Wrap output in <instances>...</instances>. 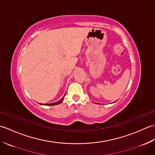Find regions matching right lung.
Listing matches in <instances>:
<instances>
[{"label": "right lung", "instance_id": "obj_1", "mask_svg": "<svg viewBox=\"0 0 155 155\" xmlns=\"http://www.w3.org/2000/svg\"><path fill=\"white\" fill-rule=\"evenodd\" d=\"M66 94V93H65ZM64 96H65V94H64ZM64 97L62 98H61V99L60 100V101H58V102H56V103H51V104H43V105H47V106H53V105H57V104H60V103H61L62 101H63V100H64Z\"/></svg>", "mask_w": 155, "mask_h": 155}]
</instances>
